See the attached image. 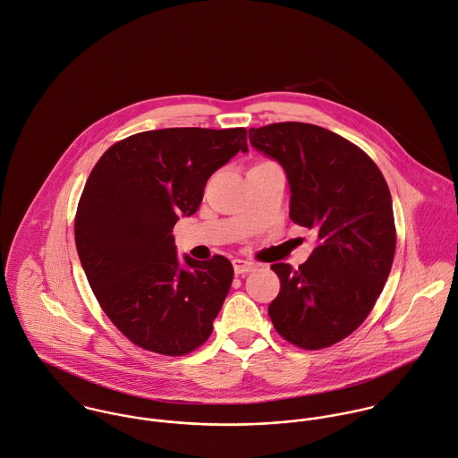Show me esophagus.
<instances>
[{
	"instance_id": "34e87169",
	"label": "esophagus",
	"mask_w": 458,
	"mask_h": 458,
	"mask_svg": "<svg viewBox=\"0 0 458 458\" xmlns=\"http://www.w3.org/2000/svg\"><path fill=\"white\" fill-rule=\"evenodd\" d=\"M233 267H234V274H249L256 268L254 263L250 261H245V259H233Z\"/></svg>"
}]
</instances>
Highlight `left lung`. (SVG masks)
<instances>
[{"label": "left lung", "instance_id": "left-lung-1", "mask_svg": "<svg viewBox=\"0 0 458 458\" xmlns=\"http://www.w3.org/2000/svg\"><path fill=\"white\" fill-rule=\"evenodd\" d=\"M249 140L281 163L290 218L316 233V249L297 270L272 265L281 292L268 314L286 341L327 348L368 318L389 277L396 249L389 186L368 154L314 124L250 128Z\"/></svg>", "mask_w": 458, "mask_h": 458}]
</instances>
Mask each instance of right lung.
I'll return each mask as SVG.
<instances>
[{"label":"right lung","mask_w":458,"mask_h":458,"mask_svg":"<svg viewBox=\"0 0 458 458\" xmlns=\"http://www.w3.org/2000/svg\"><path fill=\"white\" fill-rule=\"evenodd\" d=\"M240 151L245 128H168L114 144L92 168L74 220L78 256L98 302L137 346L184 355L211 335L233 265L224 256L181 265L172 229Z\"/></svg>","instance_id":"add662e5"}]
</instances>
